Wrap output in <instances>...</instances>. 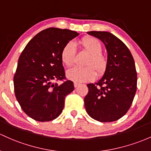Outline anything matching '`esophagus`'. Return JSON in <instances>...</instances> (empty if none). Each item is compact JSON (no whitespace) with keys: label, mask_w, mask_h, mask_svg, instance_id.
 Here are the masks:
<instances>
[{"label":"esophagus","mask_w":151,"mask_h":151,"mask_svg":"<svg viewBox=\"0 0 151 151\" xmlns=\"http://www.w3.org/2000/svg\"><path fill=\"white\" fill-rule=\"evenodd\" d=\"M79 84H80V83H78L74 82V87H75V88H77V87L78 86Z\"/></svg>","instance_id":"34e87169"}]
</instances>
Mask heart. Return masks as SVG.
I'll return each mask as SVG.
<instances>
[{
  "label": "heart",
  "instance_id": "heart-1",
  "mask_svg": "<svg viewBox=\"0 0 151 151\" xmlns=\"http://www.w3.org/2000/svg\"><path fill=\"white\" fill-rule=\"evenodd\" d=\"M83 49L90 54L86 68L74 67L68 70L67 78L76 82H86L93 80L99 74H103L107 67V59L101 53L102 45L98 39L91 37L83 38L81 42ZM76 55L75 43L70 42L64 47L61 52V60L66 66H71L74 63Z\"/></svg>",
  "mask_w": 151,
  "mask_h": 151
}]
</instances>
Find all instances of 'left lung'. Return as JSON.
<instances>
[{
	"mask_svg": "<svg viewBox=\"0 0 151 151\" xmlns=\"http://www.w3.org/2000/svg\"><path fill=\"white\" fill-rule=\"evenodd\" d=\"M104 44L107 67L101 78L87 85L84 99L87 113L101 122L122 117L130 107L137 89V73L133 58L127 47L108 32H88Z\"/></svg>",
	"mask_w": 151,
	"mask_h": 151,
	"instance_id": "8db88e82",
	"label": "left lung"
}]
</instances>
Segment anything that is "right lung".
<instances>
[{
	"label": "right lung",
	"mask_w": 151,
	"mask_h": 151,
	"mask_svg": "<svg viewBox=\"0 0 151 151\" xmlns=\"http://www.w3.org/2000/svg\"><path fill=\"white\" fill-rule=\"evenodd\" d=\"M78 35L68 29H46L29 42L19 57L14 92L23 111L35 120L48 122L58 117L65 96L74 90L71 81L60 85L53 81L65 78L61 52Z\"/></svg>",
	"instance_id": "1"
}]
</instances>
